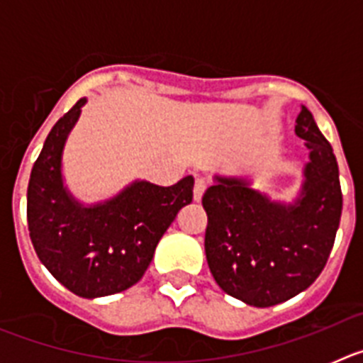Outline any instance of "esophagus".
Instances as JSON below:
<instances>
[{"instance_id":"esophagus-1","label":"esophagus","mask_w":363,"mask_h":363,"mask_svg":"<svg viewBox=\"0 0 363 363\" xmlns=\"http://www.w3.org/2000/svg\"><path fill=\"white\" fill-rule=\"evenodd\" d=\"M205 189H207V182H205L203 178H196V184H194V200H201Z\"/></svg>"}]
</instances>
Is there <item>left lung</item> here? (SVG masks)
<instances>
[{"instance_id": "left-lung-1", "label": "left lung", "mask_w": 363, "mask_h": 363, "mask_svg": "<svg viewBox=\"0 0 363 363\" xmlns=\"http://www.w3.org/2000/svg\"><path fill=\"white\" fill-rule=\"evenodd\" d=\"M294 133L306 140L309 162L293 200H274L252 187V178L225 174H214L201 198L211 274L247 306H277L306 291L325 267L340 225L338 163L303 105Z\"/></svg>"}]
</instances>
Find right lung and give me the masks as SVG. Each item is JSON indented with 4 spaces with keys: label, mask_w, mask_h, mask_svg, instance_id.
Listing matches in <instances>:
<instances>
[{
    "label": "right lung",
    "mask_w": 363,
    "mask_h": 363,
    "mask_svg": "<svg viewBox=\"0 0 363 363\" xmlns=\"http://www.w3.org/2000/svg\"><path fill=\"white\" fill-rule=\"evenodd\" d=\"M85 104L79 99L45 140L28 179L27 220L41 264L67 289L92 300L142 280L165 230L192 201L194 178L171 187L134 179L94 203L74 196L63 176V150Z\"/></svg>",
    "instance_id": "obj_1"
}]
</instances>
